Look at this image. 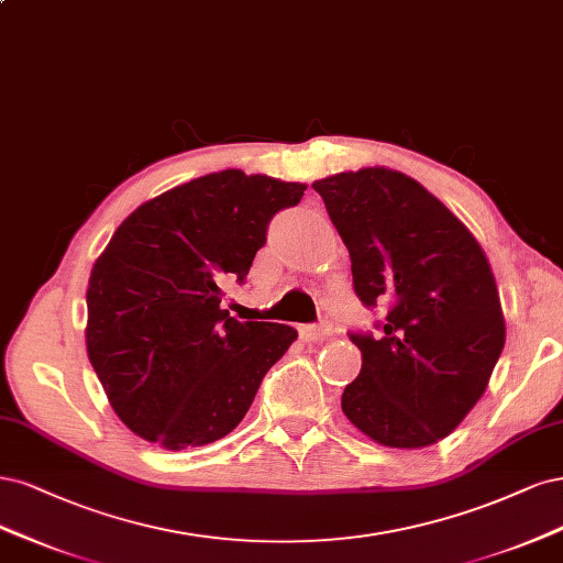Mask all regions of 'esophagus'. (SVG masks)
I'll return each instance as SVG.
<instances>
[{"mask_svg":"<svg viewBox=\"0 0 563 563\" xmlns=\"http://www.w3.org/2000/svg\"><path fill=\"white\" fill-rule=\"evenodd\" d=\"M328 328H316V324H303V328H299V336L306 343H320L328 339Z\"/></svg>","mask_w":563,"mask_h":563,"instance_id":"1","label":"esophagus"}]
</instances>
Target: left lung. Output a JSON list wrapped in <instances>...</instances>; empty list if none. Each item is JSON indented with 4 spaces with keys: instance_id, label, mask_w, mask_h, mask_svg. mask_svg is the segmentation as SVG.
<instances>
[{
    "instance_id": "obj_1",
    "label": "left lung",
    "mask_w": 563,
    "mask_h": 563,
    "mask_svg": "<svg viewBox=\"0 0 563 563\" xmlns=\"http://www.w3.org/2000/svg\"><path fill=\"white\" fill-rule=\"evenodd\" d=\"M351 255L365 306L388 301L384 334H351L362 369L346 419L390 449H423L459 428L505 346L492 264L470 229L413 177L384 166L316 179Z\"/></svg>"
}]
</instances>
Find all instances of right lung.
<instances>
[{"instance_id":"add662e5","label":"right lung","mask_w":563,"mask_h":563,"mask_svg":"<svg viewBox=\"0 0 563 563\" xmlns=\"http://www.w3.org/2000/svg\"><path fill=\"white\" fill-rule=\"evenodd\" d=\"M301 183L220 170L133 210L88 280L86 351L119 419L168 451L222 440L297 330L239 322L224 276L245 280L266 227Z\"/></svg>"}]
</instances>
